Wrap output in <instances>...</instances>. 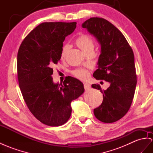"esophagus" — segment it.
Instances as JSON below:
<instances>
[{"mask_svg":"<svg viewBox=\"0 0 153 153\" xmlns=\"http://www.w3.org/2000/svg\"><path fill=\"white\" fill-rule=\"evenodd\" d=\"M84 88L86 91H88V90H89L91 88V85L87 83H84Z\"/></svg>","mask_w":153,"mask_h":153,"instance_id":"esophagus-1","label":"esophagus"}]
</instances>
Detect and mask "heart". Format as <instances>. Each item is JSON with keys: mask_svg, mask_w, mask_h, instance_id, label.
Wrapping results in <instances>:
<instances>
[{"mask_svg": "<svg viewBox=\"0 0 153 153\" xmlns=\"http://www.w3.org/2000/svg\"><path fill=\"white\" fill-rule=\"evenodd\" d=\"M76 44L85 53H88L94 49V41L92 38L88 34H81L76 40ZM70 46L68 45H65L62 47L61 57L64 59L67 55ZM73 75L81 80L87 79L89 76L88 70L85 68H78L73 70Z\"/></svg>", "mask_w": 153, "mask_h": 153, "instance_id": "1", "label": "heart"}]
</instances>
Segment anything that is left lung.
<instances>
[{"instance_id":"1","label":"left lung","mask_w":153,"mask_h":153,"mask_svg":"<svg viewBox=\"0 0 153 153\" xmlns=\"http://www.w3.org/2000/svg\"><path fill=\"white\" fill-rule=\"evenodd\" d=\"M82 27L94 36L101 45L97 68L93 76L110 83L103 91L98 84L94 88L103 93V102L94 114L104 123H113L123 117L129 110L134 96L136 74L134 53L120 31L106 19L92 17Z\"/></svg>"}]
</instances>
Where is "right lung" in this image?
Instances as JSON below:
<instances>
[{"label":"right lung","mask_w":153,"mask_h":153,"mask_svg":"<svg viewBox=\"0 0 153 153\" xmlns=\"http://www.w3.org/2000/svg\"><path fill=\"white\" fill-rule=\"evenodd\" d=\"M76 22H43L22 42L17 53V76L27 107L36 118L51 127L63 125L72 113L71 102L84 92L83 84L68 76L54 83L52 67L61 59L65 37Z\"/></svg>","instance_id":"obj_1"}]
</instances>
